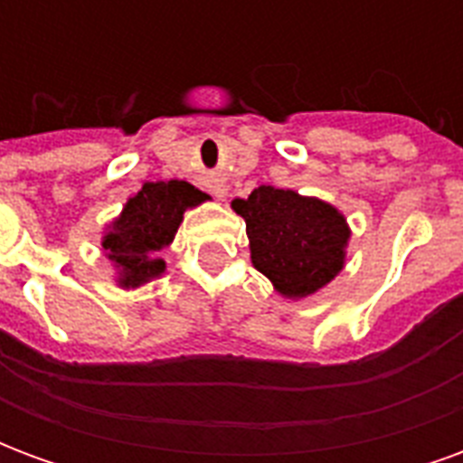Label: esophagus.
Returning <instances> with one entry per match:
<instances>
[{
  "instance_id": "esophagus-1",
  "label": "esophagus",
  "mask_w": 463,
  "mask_h": 463,
  "mask_svg": "<svg viewBox=\"0 0 463 463\" xmlns=\"http://www.w3.org/2000/svg\"><path fill=\"white\" fill-rule=\"evenodd\" d=\"M213 193H215L218 198H225V193H228V188H225V185H221V183H218V185H213Z\"/></svg>"
}]
</instances>
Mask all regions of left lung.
Returning a JSON list of instances; mask_svg holds the SVG:
<instances>
[{"label": "left lung", "mask_w": 463, "mask_h": 463, "mask_svg": "<svg viewBox=\"0 0 463 463\" xmlns=\"http://www.w3.org/2000/svg\"><path fill=\"white\" fill-rule=\"evenodd\" d=\"M232 211L245 218L252 265L285 298H307L345 268L349 228L330 203L260 185Z\"/></svg>", "instance_id": "1"}]
</instances>
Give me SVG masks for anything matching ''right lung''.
Masks as SVG:
<instances>
[{
	"mask_svg": "<svg viewBox=\"0 0 463 463\" xmlns=\"http://www.w3.org/2000/svg\"><path fill=\"white\" fill-rule=\"evenodd\" d=\"M208 195L185 181L143 183L104 235L106 258L118 268L121 288H138L165 270L158 252L171 245L185 208Z\"/></svg>",
	"mask_w": 463,
	"mask_h": 463,
	"instance_id": "1",
	"label": "right lung"
}]
</instances>
